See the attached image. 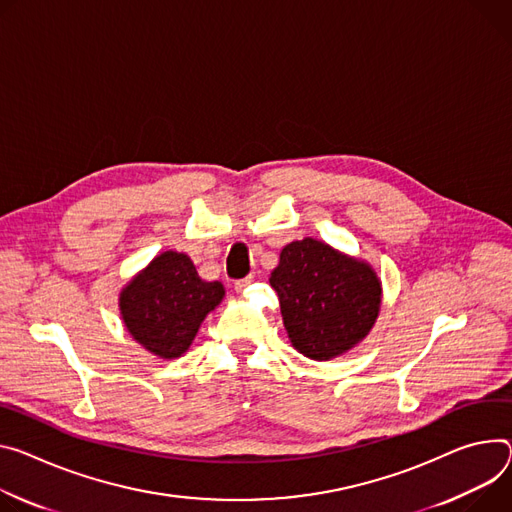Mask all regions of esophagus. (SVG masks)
Masks as SVG:
<instances>
[{"mask_svg":"<svg viewBox=\"0 0 512 512\" xmlns=\"http://www.w3.org/2000/svg\"><path fill=\"white\" fill-rule=\"evenodd\" d=\"M253 282V275H249V277H245V280H239V282H235V290L241 294V292H245L247 290V286Z\"/></svg>","mask_w":512,"mask_h":512,"instance_id":"34e87169","label":"esophagus"}]
</instances>
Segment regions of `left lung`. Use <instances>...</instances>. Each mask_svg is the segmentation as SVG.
Masks as SVG:
<instances>
[{
  "label": "left lung",
  "mask_w": 512,
  "mask_h": 512,
  "mask_svg": "<svg viewBox=\"0 0 512 512\" xmlns=\"http://www.w3.org/2000/svg\"><path fill=\"white\" fill-rule=\"evenodd\" d=\"M292 347L308 359L331 361L357 347L382 310V280L365 259L324 241H292L271 271Z\"/></svg>",
  "instance_id": "1"
}]
</instances>
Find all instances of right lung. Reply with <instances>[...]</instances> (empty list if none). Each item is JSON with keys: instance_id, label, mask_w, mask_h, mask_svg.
<instances>
[{"instance_id": "obj_1", "label": "right lung", "mask_w": 512, "mask_h": 512, "mask_svg": "<svg viewBox=\"0 0 512 512\" xmlns=\"http://www.w3.org/2000/svg\"><path fill=\"white\" fill-rule=\"evenodd\" d=\"M224 294L220 282L202 280L188 255L163 251L126 282L118 308L128 335L157 359L171 361L190 349Z\"/></svg>"}]
</instances>
